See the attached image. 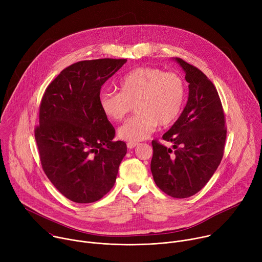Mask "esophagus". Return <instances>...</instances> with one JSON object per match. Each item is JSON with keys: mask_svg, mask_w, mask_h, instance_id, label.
Instances as JSON below:
<instances>
[{"mask_svg": "<svg viewBox=\"0 0 262 262\" xmlns=\"http://www.w3.org/2000/svg\"><path fill=\"white\" fill-rule=\"evenodd\" d=\"M139 145V143L138 142H127V147L129 148V149H132V148H135L136 146H138Z\"/></svg>", "mask_w": 262, "mask_h": 262, "instance_id": "obj_1", "label": "esophagus"}]
</instances>
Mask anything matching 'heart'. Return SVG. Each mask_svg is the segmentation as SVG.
Here are the masks:
<instances>
[{
    "instance_id": "1",
    "label": "heart",
    "mask_w": 262,
    "mask_h": 262,
    "mask_svg": "<svg viewBox=\"0 0 262 262\" xmlns=\"http://www.w3.org/2000/svg\"><path fill=\"white\" fill-rule=\"evenodd\" d=\"M120 92L103 91L98 102L102 113L112 121H121L134 105L137 114L119 128L122 140L138 142L157 128L169 126L179 116L186 95L183 78L160 68L138 67L119 81Z\"/></svg>"
}]
</instances>
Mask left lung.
Returning <instances> with one entry per match:
<instances>
[{"mask_svg": "<svg viewBox=\"0 0 262 262\" xmlns=\"http://www.w3.org/2000/svg\"><path fill=\"white\" fill-rule=\"evenodd\" d=\"M189 83V99L180 117L163 136L173 148L152 141L156 184L173 198L197 194L217 169L227 136L225 114L212 82L196 66L178 58Z\"/></svg>", "mask_w": 262, "mask_h": 262, "instance_id": "1", "label": "left lung"}]
</instances>
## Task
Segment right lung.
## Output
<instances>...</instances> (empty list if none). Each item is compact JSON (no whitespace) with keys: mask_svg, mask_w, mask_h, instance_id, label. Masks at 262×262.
I'll use <instances>...</instances> for the list:
<instances>
[{"mask_svg":"<svg viewBox=\"0 0 262 262\" xmlns=\"http://www.w3.org/2000/svg\"><path fill=\"white\" fill-rule=\"evenodd\" d=\"M126 59H97L64 68L47 87L34 130L41 167L55 188L77 203H92L111 191L126 144L99 106L101 86Z\"/></svg>","mask_w":262,"mask_h":262,"instance_id":"obj_1","label":"right lung"}]
</instances>
